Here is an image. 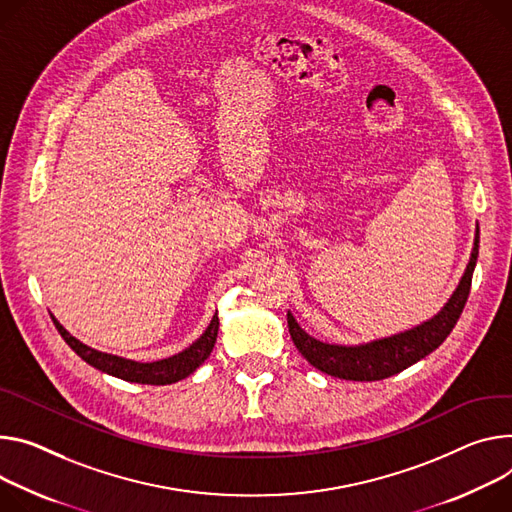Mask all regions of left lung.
<instances>
[{
  "instance_id": "obj_1",
  "label": "left lung",
  "mask_w": 512,
  "mask_h": 512,
  "mask_svg": "<svg viewBox=\"0 0 512 512\" xmlns=\"http://www.w3.org/2000/svg\"><path fill=\"white\" fill-rule=\"evenodd\" d=\"M478 232L480 230L476 226L472 255L457 288L453 290L445 306L429 320L390 337L374 339L359 345H337V343H327L308 335L300 327L294 314L288 310V329L296 349L302 353V357L310 365L320 369L322 374H329L341 380H353V382L384 380L394 374H400L402 369L410 367L412 363L421 361L447 339V335L455 327L463 306H466L474 267L478 261V243H480Z\"/></svg>"
}]
</instances>
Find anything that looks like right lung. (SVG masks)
Returning a JSON list of instances; mask_svg holds the SVG:
<instances>
[{
  "mask_svg": "<svg viewBox=\"0 0 512 512\" xmlns=\"http://www.w3.org/2000/svg\"><path fill=\"white\" fill-rule=\"evenodd\" d=\"M216 314L212 316L206 331L190 347H185L183 351H179L171 357H165V359H157V361H134V359H126V357L112 355L106 351H98L94 347L81 343L79 339H75L53 314H51V318L55 322L57 331L65 339V343L91 367H96V369L104 371V374L120 378L124 382L167 386V384H175L183 378H188L190 374H194V371L210 357L216 337H218V324H220Z\"/></svg>",
  "mask_w": 512,
  "mask_h": 512,
  "instance_id": "right-lung-1",
  "label": "right lung"
}]
</instances>
